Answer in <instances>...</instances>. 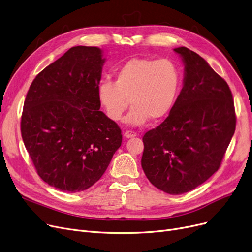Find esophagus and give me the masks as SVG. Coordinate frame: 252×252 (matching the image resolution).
I'll return each instance as SVG.
<instances>
[{"label": "esophagus", "mask_w": 252, "mask_h": 252, "mask_svg": "<svg viewBox=\"0 0 252 252\" xmlns=\"http://www.w3.org/2000/svg\"><path fill=\"white\" fill-rule=\"evenodd\" d=\"M124 136H125L126 139H128V138L136 137V136H137V134H136L135 132H133V130H126L125 134H124Z\"/></svg>", "instance_id": "obj_1"}]
</instances>
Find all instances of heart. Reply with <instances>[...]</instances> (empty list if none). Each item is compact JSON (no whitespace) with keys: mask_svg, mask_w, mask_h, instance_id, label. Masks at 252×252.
Here are the masks:
<instances>
[{"mask_svg":"<svg viewBox=\"0 0 252 252\" xmlns=\"http://www.w3.org/2000/svg\"><path fill=\"white\" fill-rule=\"evenodd\" d=\"M182 75L169 59L133 58L115 72V81L102 80L96 96L109 118L118 122L130 105L126 118L130 126H141L150 118L166 117L179 95Z\"/></svg>","mask_w":252,"mask_h":252,"instance_id":"1","label":"heart"}]
</instances>
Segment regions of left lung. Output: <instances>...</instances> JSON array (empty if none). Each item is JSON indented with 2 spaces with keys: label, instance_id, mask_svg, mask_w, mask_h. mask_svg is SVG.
Here are the masks:
<instances>
[{
  "label": "left lung",
  "instance_id": "left-lung-1",
  "mask_svg": "<svg viewBox=\"0 0 252 252\" xmlns=\"http://www.w3.org/2000/svg\"><path fill=\"white\" fill-rule=\"evenodd\" d=\"M184 64L183 87L169 116L144 135L141 165L170 194L194 189L220 169L236 128L231 90L202 57L174 49Z\"/></svg>",
  "mask_w": 252,
  "mask_h": 252
}]
</instances>
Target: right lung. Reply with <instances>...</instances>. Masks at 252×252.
Listing matches in <instances>:
<instances>
[{
  "instance_id": "add662e5",
  "label": "right lung",
  "mask_w": 252,
  "mask_h": 252,
  "mask_svg": "<svg viewBox=\"0 0 252 252\" xmlns=\"http://www.w3.org/2000/svg\"><path fill=\"white\" fill-rule=\"evenodd\" d=\"M104 63L100 48L72 47L36 76L25 100V146L41 179L62 191L90 189L122 145L96 96Z\"/></svg>"
}]
</instances>
